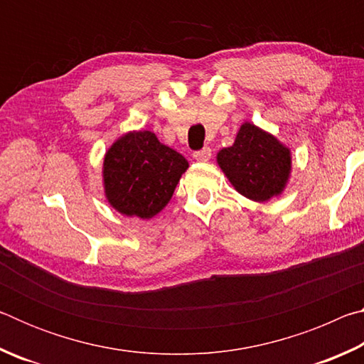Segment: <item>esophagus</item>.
Wrapping results in <instances>:
<instances>
[{"label":"esophagus","instance_id":"1","mask_svg":"<svg viewBox=\"0 0 364 364\" xmlns=\"http://www.w3.org/2000/svg\"><path fill=\"white\" fill-rule=\"evenodd\" d=\"M210 157H212L210 147H204V149L194 152V159L199 160V162H207V160H210Z\"/></svg>","mask_w":364,"mask_h":364}]
</instances>
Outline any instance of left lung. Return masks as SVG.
I'll return each instance as SVG.
<instances>
[{"mask_svg":"<svg viewBox=\"0 0 364 364\" xmlns=\"http://www.w3.org/2000/svg\"><path fill=\"white\" fill-rule=\"evenodd\" d=\"M217 160L237 193L257 202L278 196L291 171L287 147L252 123H244L234 144L221 149Z\"/></svg>","mask_w":364,"mask_h":364,"instance_id":"left-lung-1","label":"left lung"}]
</instances>
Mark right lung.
<instances>
[{
	"label": "right lung",
	"instance_id": "obj_1",
	"mask_svg": "<svg viewBox=\"0 0 364 364\" xmlns=\"http://www.w3.org/2000/svg\"><path fill=\"white\" fill-rule=\"evenodd\" d=\"M188 160L151 132L122 136L104 159V188L120 213L152 218L168 204Z\"/></svg>",
	"mask_w": 364,
	"mask_h": 364
}]
</instances>
